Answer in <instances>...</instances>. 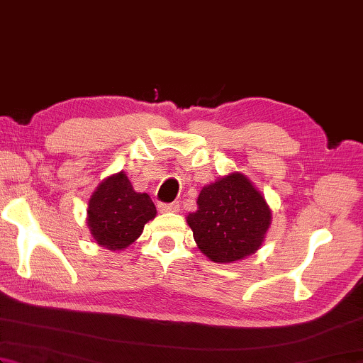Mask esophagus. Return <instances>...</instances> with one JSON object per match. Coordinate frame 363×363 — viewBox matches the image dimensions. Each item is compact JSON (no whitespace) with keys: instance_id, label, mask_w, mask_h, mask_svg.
<instances>
[{"instance_id":"34e87169","label":"esophagus","mask_w":363,"mask_h":363,"mask_svg":"<svg viewBox=\"0 0 363 363\" xmlns=\"http://www.w3.org/2000/svg\"><path fill=\"white\" fill-rule=\"evenodd\" d=\"M157 207L160 212H177L179 211V203H159Z\"/></svg>"}]
</instances>
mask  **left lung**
Listing matches in <instances>:
<instances>
[{"label":"left lung","instance_id":"8db88e82","mask_svg":"<svg viewBox=\"0 0 363 363\" xmlns=\"http://www.w3.org/2000/svg\"><path fill=\"white\" fill-rule=\"evenodd\" d=\"M269 221L272 212L265 198L242 173L220 177L206 186L198 196V211L187 217L198 248L221 264L256 252Z\"/></svg>","mask_w":363,"mask_h":363}]
</instances>
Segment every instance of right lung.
I'll use <instances>...</instances> for the list:
<instances>
[{"mask_svg":"<svg viewBox=\"0 0 363 363\" xmlns=\"http://www.w3.org/2000/svg\"><path fill=\"white\" fill-rule=\"evenodd\" d=\"M87 225L98 245L123 250L140 237L143 226L156 217V206L146 194H137L125 172L107 177L91 195Z\"/></svg>","mask_w":363,"mask_h":363,"instance_id":"1","label":"right lung"}]
</instances>
